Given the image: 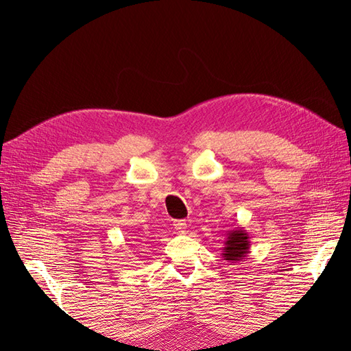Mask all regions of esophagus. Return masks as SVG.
<instances>
[{
	"label": "esophagus",
	"mask_w": 351,
	"mask_h": 351,
	"mask_svg": "<svg viewBox=\"0 0 351 351\" xmlns=\"http://www.w3.org/2000/svg\"><path fill=\"white\" fill-rule=\"evenodd\" d=\"M173 226H175V229H176L180 234H184L185 230H187V223H185L184 220H176V221L173 223Z\"/></svg>",
	"instance_id": "obj_1"
}]
</instances>
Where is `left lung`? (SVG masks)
<instances>
[{"instance_id": "obj_1", "label": "left lung", "mask_w": 351, "mask_h": 351, "mask_svg": "<svg viewBox=\"0 0 351 351\" xmlns=\"http://www.w3.org/2000/svg\"><path fill=\"white\" fill-rule=\"evenodd\" d=\"M221 256L228 263H240L250 253V237L243 228L229 230Z\"/></svg>"}]
</instances>
